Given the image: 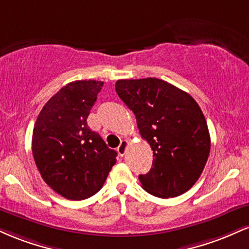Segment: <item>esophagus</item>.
<instances>
[{"instance_id": "obj_1", "label": "esophagus", "mask_w": 249, "mask_h": 249, "mask_svg": "<svg viewBox=\"0 0 249 249\" xmlns=\"http://www.w3.org/2000/svg\"><path fill=\"white\" fill-rule=\"evenodd\" d=\"M127 145H128V142L126 141H122L121 142V145L117 147V152H118L119 156H124L125 152H126Z\"/></svg>"}]
</instances>
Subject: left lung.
Returning <instances> with one entry per match:
<instances>
[{"label":"left lung","instance_id":"1","mask_svg":"<svg viewBox=\"0 0 249 249\" xmlns=\"http://www.w3.org/2000/svg\"><path fill=\"white\" fill-rule=\"evenodd\" d=\"M119 98L132 110L141 136L153 151L150 172L139 180L146 192L174 198L196 184L211 150L201 108L185 91L158 78L119 79Z\"/></svg>","mask_w":249,"mask_h":249}]
</instances>
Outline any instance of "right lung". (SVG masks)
<instances>
[{
  "instance_id": "right-lung-1",
  "label": "right lung",
  "mask_w": 249,
  "mask_h": 249,
  "mask_svg": "<svg viewBox=\"0 0 249 249\" xmlns=\"http://www.w3.org/2000/svg\"><path fill=\"white\" fill-rule=\"evenodd\" d=\"M104 83L75 81L45 103L33 131L31 150L43 180L69 200H84L104 185L116 151L88 126V116Z\"/></svg>"
}]
</instances>
